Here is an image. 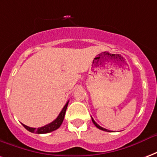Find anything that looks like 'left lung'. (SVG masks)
I'll list each match as a JSON object with an SVG mask.
<instances>
[{
	"label": "left lung",
	"mask_w": 157,
	"mask_h": 157,
	"mask_svg": "<svg viewBox=\"0 0 157 157\" xmlns=\"http://www.w3.org/2000/svg\"><path fill=\"white\" fill-rule=\"evenodd\" d=\"M91 120H92V122L94 123V125H95V126H96V127H97V128L100 129V130H102V131H105V132H109V131H108V130H106V129L103 128V127H101V126H100L99 125H98V124H97V123H96V121H94V119H93V118H92V117H91Z\"/></svg>",
	"instance_id": "left-lung-1"
}]
</instances>
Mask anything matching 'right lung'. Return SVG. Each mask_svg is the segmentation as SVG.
<instances>
[{"instance_id":"obj_1","label":"right lung","mask_w":157,"mask_h":157,"mask_svg":"<svg viewBox=\"0 0 157 157\" xmlns=\"http://www.w3.org/2000/svg\"><path fill=\"white\" fill-rule=\"evenodd\" d=\"M68 102H69V101L67 102V104L65 105L63 109L61 110L59 116L56 117V119L50 123V124H47L46 126H42V127H39V128L37 129L32 128V127H29V126H25L24 124H22L23 126L30 132L36 133V134H46V133H49V132H53V131H56V129H58L61 126V125L62 124V122H63L64 117H65V114H66V111H67V105H68Z\"/></svg>"}]
</instances>
